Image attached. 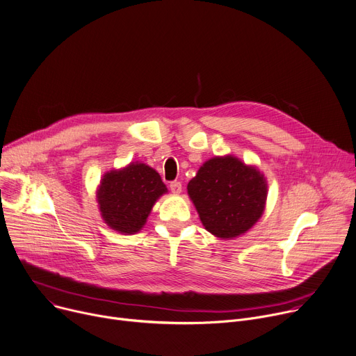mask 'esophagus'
Wrapping results in <instances>:
<instances>
[{
  "label": "esophagus",
  "instance_id": "obj_1",
  "mask_svg": "<svg viewBox=\"0 0 356 356\" xmlns=\"http://www.w3.org/2000/svg\"><path fill=\"white\" fill-rule=\"evenodd\" d=\"M170 189H171L174 193H179V192L182 191V185H181L179 181H172V182L170 184Z\"/></svg>",
  "mask_w": 356,
  "mask_h": 356
}]
</instances>
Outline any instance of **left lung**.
Listing matches in <instances>:
<instances>
[{
	"label": "left lung",
	"instance_id": "8db88e82",
	"mask_svg": "<svg viewBox=\"0 0 356 356\" xmlns=\"http://www.w3.org/2000/svg\"><path fill=\"white\" fill-rule=\"evenodd\" d=\"M186 189L205 229L220 239L246 233L266 208L264 175L233 155L204 163Z\"/></svg>",
	"mask_w": 356,
	"mask_h": 356
}]
</instances>
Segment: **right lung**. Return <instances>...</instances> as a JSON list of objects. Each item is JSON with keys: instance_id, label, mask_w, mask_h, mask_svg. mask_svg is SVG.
Instances as JSON below:
<instances>
[{"instance_id": "obj_1", "label": "right lung", "mask_w": 356, "mask_h": 356, "mask_svg": "<svg viewBox=\"0 0 356 356\" xmlns=\"http://www.w3.org/2000/svg\"><path fill=\"white\" fill-rule=\"evenodd\" d=\"M168 189L160 174L143 163L111 170L100 181L96 198L103 220L118 233L134 234L143 229L161 195Z\"/></svg>"}]
</instances>
